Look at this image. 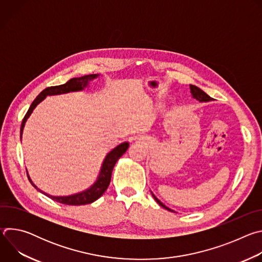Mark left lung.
Segmentation results:
<instances>
[{
	"label": "left lung",
	"mask_w": 262,
	"mask_h": 262,
	"mask_svg": "<svg viewBox=\"0 0 262 262\" xmlns=\"http://www.w3.org/2000/svg\"><path fill=\"white\" fill-rule=\"evenodd\" d=\"M190 88H191V92H192V94H193V97L196 98V99H198L199 101H210V100H212V98H211L209 95H207L204 91H202L200 88H198V87H196V86H194V85H190ZM152 196H154L155 200H156L162 207H164V208H166V209H168V210H170V211H173L172 209H170V208H168L166 205H164L154 194H152Z\"/></svg>",
	"instance_id": "left-lung-1"
}]
</instances>
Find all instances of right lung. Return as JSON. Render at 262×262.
<instances>
[{
  "mask_svg": "<svg viewBox=\"0 0 262 262\" xmlns=\"http://www.w3.org/2000/svg\"><path fill=\"white\" fill-rule=\"evenodd\" d=\"M97 77H98V74H87V76H83L81 78H73V79L69 80L67 83H65L63 85L52 86V87L46 88L42 92H40V94L38 96H37L34 99V101L32 102V104L30 105V107L27 112V114L25 115V117L23 119V122H21V126H20V138H21V134H23L25 123H26L27 119L29 118V116L31 115L33 110L36 107L37 104L41 102L48 95L63 94V93H68V92H72V91L83 90L88 85V83L90 81H92L93 79H95ZM127 148H128V143L124 142V143L118 145L116 148L113 149V150L107 154V156L105 157V159L103 161V164L101 166V170H100V173H99V176H98L96 182L91 186L90 189L86 190L85 192H82V193H79V194H76V195H72V196H65V197H54V196H51V195H48V194L41 192L40 190H39V192L46 194L52 200L57 201V202L62 203V204H66V205H85V204L92 203L95 200H97L106 191L107 186L110 184V181H111L112 171H113V168H114L115 164L117 163V161L127 150ZM35 188H36V186H35Z\"/></svg>",
  "mask_w": 262,
  "mask_h": 262,
  "instance_id": "obj_1",
  "label": "right lung"
}]
</instances>
